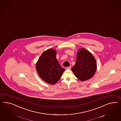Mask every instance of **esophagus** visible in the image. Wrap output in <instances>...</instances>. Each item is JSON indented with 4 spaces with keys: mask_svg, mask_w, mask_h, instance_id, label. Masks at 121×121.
Returning a JSON list of instances; mask_svg holds the SVG:
<instances>
[{
    "mask_svg": "<svg viewBox=\"0 0 121 121\" xmlns=\"http://www.w3.org/2000/svg\"><path fill=\"white\" fill-rule=\"evenodd\" d=\"M66 69H71V66H68V67H66Z\"/></svg>",
    "mask_w": 121,
    "mask_h": 121,
    "instance_id": "obj_1",
    "label": "esophagus"
}]
</instances>
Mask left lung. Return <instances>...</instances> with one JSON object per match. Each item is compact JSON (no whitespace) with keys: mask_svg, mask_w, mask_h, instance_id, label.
<instances>
[{"mask_svg":"<svg viewBox=\"0 0 121 121\" xmlns=\"http://www.w3.org/2000/svg\"><path fill=\"white\" fill-rule=\"evenodd\" d=\"M97 68L96 62L90 52L84 48L78 51L77 61L72 67V71L75 76L81 81L91 78L95 74Z\"/></svg>","mask_w":121,"mask_h":121,"instance_id":"obj_1","label":"left lung"}]
</instances>
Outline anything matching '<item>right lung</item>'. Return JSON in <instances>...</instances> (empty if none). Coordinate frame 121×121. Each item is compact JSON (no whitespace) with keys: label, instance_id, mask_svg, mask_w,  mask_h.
<instances>
[{"label":"right lung","instance_id":"obj_1","mask_svg":"<svg viewBox=\"0 0 121 121\" xmlns=\"http://www.w3.org/2000/svg\"><path fill=\"white\" fill-rule=\"evenodd\" d=\"M56 55L55 50L48 49L43 53L36 64L37 72L41 78L52 85L59 81L65 71L59 65Z\"/></svg>","mask_w":121,"mask_h":121}]
</instances>
